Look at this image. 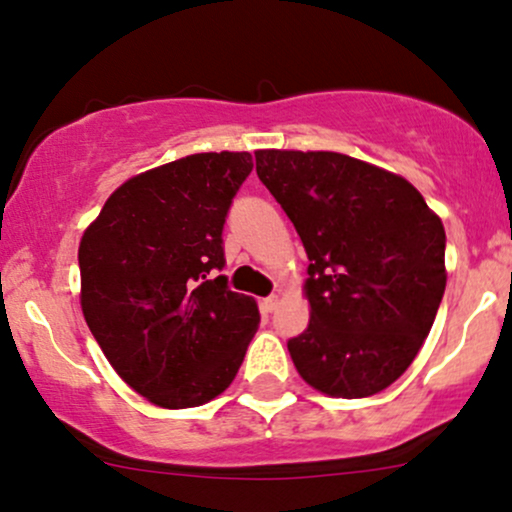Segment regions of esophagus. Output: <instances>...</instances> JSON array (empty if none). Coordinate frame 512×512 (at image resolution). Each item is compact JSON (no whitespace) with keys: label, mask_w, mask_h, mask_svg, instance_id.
<instances>
[{"label":"esophagus","mask_w":512,"mask_h":512,"mask_svg":"<svg viewBox=\"0 0 512 512\" xmlns=\"http://www.w3.org/2000/svg\"><path fill=\"white\" fill-rule=\"evenodd\" d=\"M276 305H279V296H267V298H264V301H262V308L267 310V313H274Z\"/></svg>","instance_id":"obj_1"}]
</instances>
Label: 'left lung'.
I'll use <instances>...</instances> for the list:
<instances>
[{
  "label": "left lung",
  "instance_id": "left-lung-1",
  "mask_svg": "<svg viewBox=\"0 0 512 512\" xmlns=\"http://www.w3.org/2000/svg\"><path fill=\"white\" fill-rule=\"evenodd\" d=\"M257 175L308 255V330L289 339L301 378L370 397L411 366L445 281V228L402 175L334 151H255Z\"/></svg>",
  "mask_w": 512,
  "mask_h": 512
}]
</instances>
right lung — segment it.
I'll return each instance as SVG.
<instances>
[{
  "label": "right lung",
  "instance_id": "1",
  "mask_svg": "<svg viewBox=\"0 0 512 512\" xmlns=\"http://www.w3.org/2000/svg\"><path fill=\"white\" fill-rule=\"evenodd\" d=\"M248 151L192 154L134 175L79 243L81 310L105 358L163 409L219 397L260 325L255 298L214 276Z\"/></svg>",
  "mask_w": 512,
  "mask_h": 512
}]
</instances>
